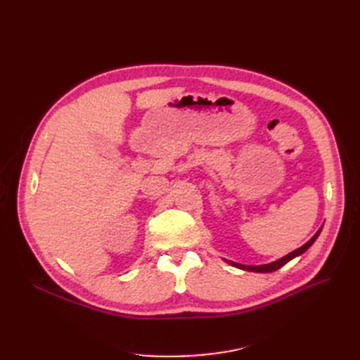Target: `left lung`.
Wrapping results in <instances>:
<instances>
[{"label": "left lung", "mask_w": 360, "mask_h": 360, "mask_svg": "<svg viewBox=\"0 0 360 360\" xmlns=\"http://www.w3.org/2000/svg\"><path fill=\"white\" fill-rule=\"evenodd\" d=\"M320 231H321V228L320 230L315 233V236L311 238V240L308 242V243H304L302 248H299V249H296V250H292V252H290L288 255H285V257H282V258H279L278 261H274V263H270V264H263V266H245V264H238V263H233V261H228V263H230L231 266H234V267H238V269H242V270H248V271H257V274H270V271H275V270H278V269H281L282 266L284 264H287L290 259H292L294 257H299V255H302L304 250L307 249H309V246L317 240V237L320 236Z\"/></svg>", "instance_id": "obj_1"}]
</instances>
